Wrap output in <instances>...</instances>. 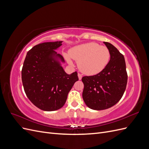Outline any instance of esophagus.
<instances>
[{"instance_id": "1", "label": "esophagus", "mask_w": 149, "mask_h": 149, "mask_svg": "<svg viewBox=\"0 0 149 149\" xmlns=\"http://www.w3.org/2000/svg\"><path fill=\"white\" fill-rule=\"evenodd\" d=\"M78 76L79 79H81V78H82V74H80V73H78Z\"/></svg>"}]
</instances>
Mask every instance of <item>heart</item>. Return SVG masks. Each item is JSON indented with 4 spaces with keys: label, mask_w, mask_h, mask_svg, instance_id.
I'll return each mask as SVG.
<instances>
[{
    "label": "heart",
    "mask_w": 149,
    "mask_h": 149,
    "mask_svg": "<svg viewBox=\"0 0 149 149\" xmlns=\"http://www.w3.org/2000/svg\"><path fill=\"white\" fill-rule=\"evenodd\" d=\"M69 55L78 63V68L83 73L96 75L105 69L111 59L109 48L98 43L90 42L80 45L69 50ZM71 63V60L66 57Z\"/></svg>",
    "instance_id": "1"
}]
</instances>
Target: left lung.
Wrapping results in <instances>:
<instances>
[{
  "mask_svg": "<svg viewBox=\"0 0 149 149\" xmlns=\"http://www.w3.org/2000/svg\"><path fill=\"white\" fill-rule=\"evenodd\" d=\"M111 52L107 66L101 73L82 78L83 98L94 110H104L114 106L123 97L127 83L124 57L110 43L104 42Z\"/></svg>",
  "mask_w": 149,
  "mask_h": 149,
  "instance_id": "1",
  "label": "left lung"
}]
</instances>
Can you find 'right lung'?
I'll return each instance as SVG.
<instances>
[{
    "label": "right lung",
    "instance_id": "right-lung-1",
    "mask_svg": "<svg viewBox=\"0 0 149 149\" xmlns=\"http://www.w3.org/2000/svg\"><path fill=\"white\" fill-rule=\"evenodd\" d=\"M61 41L45 42L27 52L22 70V81L26 96L39 109L53 111L66 102L68 93L76 81L78 73H65L60 62L64 58L55 49Z\"/></svg>",
    "mask_w": 149,
    "mask_h": 149
}]
</instances>
